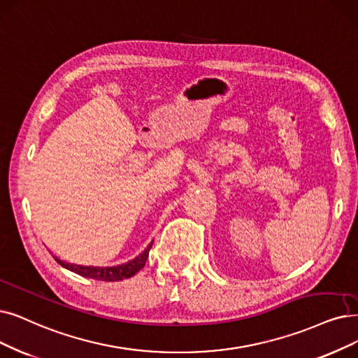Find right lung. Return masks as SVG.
<instances>
[{
    "instance_id": "add662e5",
    "label": "right lung",
    "mask_w": 358,
    "mask_h": 358,
    "mask_svg": "<svg viewBox=\"0 0 358 358\" xmlns=\"http://www.w3.org/2000/svg\"><path fill=\"white\" fill-rule=\"evenodd\" d=\"M151 244L142 251L139 255H136L134 260L123 263V264H117L113 267H95V266H79V264H71V263H66L60 259L54 257L55 262L59 263L62 267L75 271V273L83 276V278H90V279H95V280H103V282H117V280H123L127 278H132L135 273L145 266V262L148 259V252L151 250Z\"/></svg>"
}]
</instances>
